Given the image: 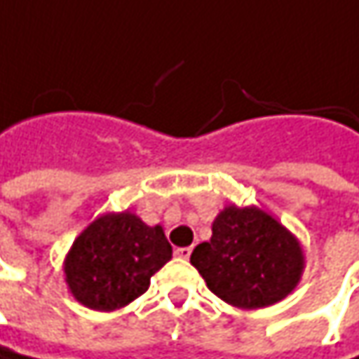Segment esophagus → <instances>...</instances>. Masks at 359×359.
<instances>
[{
    "instance_id": "esophagus-1",
    "label": "esophagus",
    "mask_w": 359,
    "mask_h": 359,
    "mask_svg": "<svg viewBox=\"0 0 359 359\" xmlns=\"http://www.w3.org/2000/svg\"><path fill=\"white\" fill-rule=\"evenodd\" d=\"M179 258H182V260H189L191 258V254H193V248L191 245H187V248H177V252H175Z\"/></svg>"
}]
</instances>
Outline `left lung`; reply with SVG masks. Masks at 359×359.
<instances>
[{"instance_id":"1","label":"left lung","mask_w":359,"mask_h":359,"mask_svg":"<svg viewBox=\"0 0 359 359\" xmlns=\"http://www.w3.org/2000/svg\"><path fill=\"white\" fill-rule=\"evenodd\" d=\"M211 229V240L193 250L191 264L222 301L262 309L283 301L299 285L305 268L301 243L266 211L229 205Z\"/></svg>"}]
</instances>
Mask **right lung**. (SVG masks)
Segmentation results:
<instances>
[{"label": "right lung", "instance_id": "1", "mask_svg": "<svg viewBox=\"0 0 359 359\" xmlns=\"http://www.w3.org/2000/svg\"><path fill=\"white\" fill-rule=\"evenodd\" d=\"M170 258L172 248L160 225L150 227L130 211L107 213L74 240L65 276L81 305L116 311L144 294L152 274Z\"/></svg>", "mask_w": 359, "mask_h": 359}]
</instances>
